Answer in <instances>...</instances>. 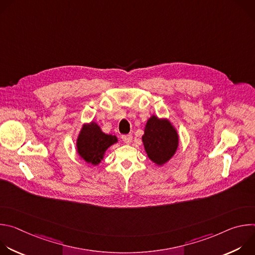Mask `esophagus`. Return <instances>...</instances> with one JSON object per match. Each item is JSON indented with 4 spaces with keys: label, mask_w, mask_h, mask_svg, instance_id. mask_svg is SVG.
Wrapping results in <instances>:
<instances>
[{
    "label": "esophagus",
    "mask_w": 255,
    "mask_h": 255,
    "mask_svg": "<svg viewBox=\"0 0 255 255\" xmlns=\"http://www.w3.org/2000/svg\"><path fill=\"white\" fill-rule=\"evenodd\" d=\"M122 140L124 141V143L126 144H130L132 141V135L131 134H127V135H122Z\"/></svg>",
    "instance_id": "1"
}]
</instances>
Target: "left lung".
Returning a JSON list of instances; mask_svg holds the SVG:
<instances>
[{
  "label": "left lung",
  "mask_w": 255,
  "mask_h": 255,
  "mask_svg": "<svg viewBox=\"0 0 255 255\" xmlns=\"http://www.w3.org/2000/svg\"><path fill=\"white\" fill-rule=\"evenodd\" d=\"M142 141L149 159L157 165H163L177 149L178 135L167 119L153 115L145 125Z\"/></svg>",
  "instance_id": "left-lung-1"
}]
</instances>
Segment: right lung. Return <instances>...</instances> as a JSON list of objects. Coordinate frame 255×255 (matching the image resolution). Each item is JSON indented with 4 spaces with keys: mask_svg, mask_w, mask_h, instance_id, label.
Segmentation results:
<instances>
[{
    "mask_svg": "<svg viewBox=\"0 0 255 255\" xmlns=\"http://www.w3.org/2000/svg\"><path fill=\"white\" fill-rule=\"evenodd\" d=\"M117 141L116 136L104 133L97 123L91 122L85 124L79 134L78 153L86 162L97 165L103 160L106 150Z\"/></svg>",
    "mask_w": 255,
    "mask_h": 255,
    "instance_id": "1",
    "label": "right lung"
}]
</instances>
